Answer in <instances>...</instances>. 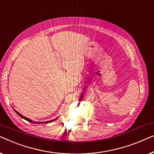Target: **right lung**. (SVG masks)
<instances>
[{"label": "right lung", "instance_id": "obj_1", "mask_svg": "<svg viewBox=\"0 0 154 154\" xmlns=\"http://www.w3.org/2000/svg\"><path fill=\"white\" fill-rule=\"evenodd\" d=\"M14 111H15V112H16V113H17V114H18V115H19V116H20L21 118H23V119L26 120V121H29V122H31V123H32V122H33V121H31V119H28V118H26V117H25V116H22V115H21V114H19L18 112H17V111H16V110H14ZM56 119H54V120H56ZM54 120H51V121H47V122H44V123H49V122H51V121H54ZM33 123H41V122H33Z\"/></svg>", "mask_w": 154, "mask_h": 154}]
</instances>
